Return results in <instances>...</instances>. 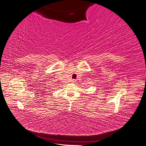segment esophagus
Masks as SVG:
<instances>
[{
	"instance_id": "esophagus-1",
	"label": "esophagus",
	"mask_w": 146,
	"mask_h": 146,
	"mask_svg": "<svg viewBox=\"0 0 146 146\" xmlns=\"http://www.w3.org/2000/svg\"><path fill=\"white\" fill-rule=\"evenodd\" d=\"M76 82V80H74H74H72V83H75Z\"/></svg>"
}]
</instances>
